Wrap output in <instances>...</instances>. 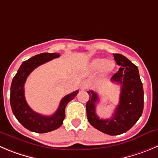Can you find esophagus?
Segmentation results:
<instances>
[{
	"instance_id": "esophagus-1",
	"label": "esophagus",
	"mask_w": 158,
	"mask_h": 158,
	"mask_svg": "<svg viewBox=\"0 0 158 158\" xmlns=\"http://www.w3.org/2000/svg\"><path fill=\"white\" fill-rule=\"evenodd\" d=\"M88 87H89V84H88L87 81H82V83H81V85H80L81 89H82V90H85V89H88Z\"/></svg>"
}]
</instances>
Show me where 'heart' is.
Here are the masks:
<instances>
[{
  "label": "heart",
  "mask_w": 158,
  "mask_h": 158,
  "mask_svg": "<svg viewBox=\"0 0 158 158\" xmlns=\"http://www.w3.org/2000/svg\"><path fill=\"white\" fill-rule=\"evenodd\" d=\"M91 68L94 71H99L103 69L105 75H109L114 71L115 62L113 60H107L104 58H97L91 62Z\"/></svg>",
  "instance_id": "heart-1"
}]
</instances>
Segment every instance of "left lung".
Listing matches in <instances>:
<instances>
[{
  "mask_svg": "<svg viewBox=\"0 0 158 158\" xmlns=\"http://www.w3.org/2000/svg\"><path fill=\"white\" fill-rule=\"evenodd\" d=\"M114 58L120 66L118 72L111 77V82L121 85L119 104L112 117L100 118L96 114V104L99 101L97 93L87 91L89 101L86 104V115L91 126L110 135L126 132L139 120L143 110V88L138 68L127 57L114 54Z\"/></svg>",
  "mask_w": 158,
  "mask_h": 158,
  "instance_id": "left-lung-1",
  "label": "left lung"
}]
</instances>
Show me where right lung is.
I'll return each instance as SVG.
<instances>
[{"mask_svg": "<svg viewBox=\"0 0 158 158\" xmlns=\"http://www.w3.org/2000/svg\"><path fill=\"white\" fill-rule=\"evenodd\" d=\"M60 54L42 53L24 61L13 78L11 86L10 104L11 110L20 123L31 132L45 133L58 129L65 118V107L79 93V90L66 95L60 102L56 112L51 116H45L35 112L28 105L25 98L24 85L26 79L36 68L54 58L59 57Z\"/></svg>", "mask_w": 158, "mask_h": 158, "instance_id": "obj_1", "label": "right lung"}]
</instances>
